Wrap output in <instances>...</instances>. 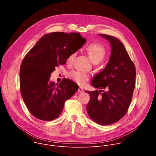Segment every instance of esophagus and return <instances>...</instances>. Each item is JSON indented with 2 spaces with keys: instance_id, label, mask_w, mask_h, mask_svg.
Instances as JSON below:
<instances>
[{
  "instance_id": "1",
  "label": "esophagus",
  "mask_w": 156,
  "mask_h": 156,
  "mask_svg": "<svg viewBox=\"0 0 156 156\" xmlns=\"http://www.w3.org/2000/svg\"><path fill=\"white\" fill-rule=\"evenodd\" d=\"M78 93H83V92H84V90L81 87H80L78 88Z\"/></svg>"
}]
</instances>
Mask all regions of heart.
<instances>
[{
  "mask_svg": "<svg viewBox=\"0 0 156 156\" xmlns=\"http://www.w3.org/2000/svg\"><path fill=\"white\" fill-rule=\"evenodd\" d=\"M86 49L89 57L94 63H99L104 58L106 54V51L104 47L98 43L93 42L90 44L86 47ZM76 55V52L72 53L68 57L66 61L69 63H72L73 62ZM69 76L72 80L81 85L84 84L90 78V76L87 74L75 70L70 72L69 73Z\"/></svg>",
  "mask_w": 156,
  "mask_h": 156,
  "instance_id": "b5f03b06",
  "label": "heart"
}]
</instances>
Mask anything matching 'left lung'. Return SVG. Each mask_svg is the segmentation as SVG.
Returning <instances> with one entry per match:
<instances>
[{
    "label": "left lung",
    "mask_w": 156,
    "mask_h": 156,
    "mask_svg": "<svg viewBox=\"0 0 156 156\" xmlns=\"http://www.w3.org/2000/svg\"><path fill=\"white\" fill-rule=\"evenodd\" d=\"M98 35L110 42L111 52L105 69L91 81L94 87L100 90L84 91L90 96L86 110L94 122L107 125L117 122L126 114L135 89L136 69L120 41L112 36ZM102 88L106 91L101 90Z\"/></svg>",
    "instance_id": "left-lung-1"
}]
</instances>
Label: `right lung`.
I'll return each instance as SVG.
<instances>
[{"label": "right lung", "mask_w": 156, "mask_h": 156, "mask_svg": "<svg viewBox=\"0 0 156 156\" xmlns=\"http://www.w3.org/2000/svg\"><path fill=\"white\" fill-rule=\"evenodd\" d=\"M86 42L80 33H51L39 39L25 55L20 70V91L34 117L44 121L55 119L65 101L78 90V86L69 79L58 84L50 81V77L56 66L64 65Z\"/></svg>", "instance_id": "add662e5"}]
</instances>
